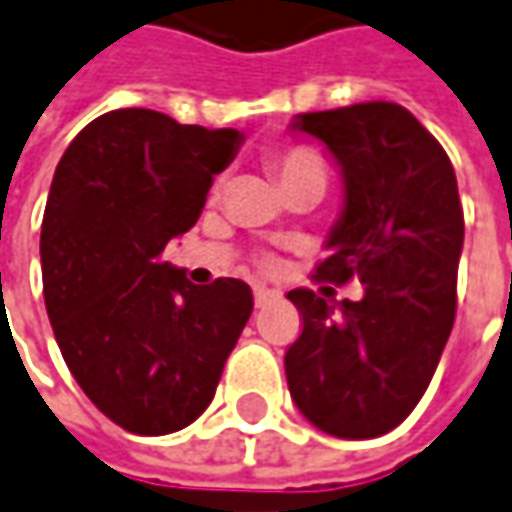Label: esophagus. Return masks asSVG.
<instances>
[{
    "label": "esophagus",
    "mask_w": 512,
    "mask_h": 512,
    "mask_svg": "<svg viewBox=\"0 0 512 512\" xmlns=\"http://www.w3.org/2000/svg\"><path fill=\"white\" fill-rule=\"evenodd\" d=\"M279 293L276 290H264V287H256V293H253V301H256V307L262 310V307H270V304H276L279 301Z\"/></svg>",
    "instance_id": "1"
}]
</instances>
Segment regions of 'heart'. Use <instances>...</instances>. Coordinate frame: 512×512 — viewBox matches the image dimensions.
I'll return each instance as SVG.
<instances>
[{"label":"heart","mask_w":512,"mask_h":512,"mask_svg":"<svg viewBox=\"0 0 512 512\" xmlns=\"http://www.w3.org/2000/svg\"><path fill=\"white\" fill-rule=\"evenodd\" d=\"M270 166L279 177L281 191L287 188H296V185L304 183H324L327 185L329 168L324 154L312 146H287V149H279V152L270 154ZM259 267L262 270H273V259H259Z\"/></svg>","instance_id":"heart-1"}]
</instances>
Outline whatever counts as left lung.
Instances as JSON below:
<instances>
[{"label":"left lung","instance_id":"left-lung-1","mask_svg":"<svg viewBox=\"0 0 512 512\" xmlns=\"http://www.w3.org/2000/svg\"><path fill=\"white\" fill-rule=\"evenodd\" d=\"M296 129L327 143L346 180L312 279H358L363 298L335 312L310 287L287 293L304 321L284 355L287 386L315 428L372 440L420 403L454 327L465 239L456 174L440 140L392 101L307 112Z\"/></svg>","mask_w":512,"mask_h":512}]
</instances>
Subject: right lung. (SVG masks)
Listing matches in <instances>:
<instances>
[{
	"label": "right lung",
	"mask_w": 512,
	"mask_h": 512,
	"mask_svg": "<svg viewBox=\"0 0 512 512\" xmlns=\"http://www.w3.org/2000/svg\"><path fill=\"white\" fill-rule=\"evenodd\" d=\"M239 140L236 129L115 109L87 123L56 168L41 219L44 307L72 377L123 431L163 437L194 423L253 312L245 281L197 287L163 262Z\"/></svg>",
	"instance_id": "right-lung-1"
}]
</instances>
